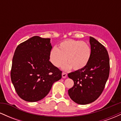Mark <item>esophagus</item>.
<instances>
[{
    "instance_id": "34e87169",
    "label": "esophagus",
    "mask_w": 121,
    "mask_h": 121,
    "mask_svg": "<svg viewBox=\"0 0 121 121\" xmlns=\"http://www.w3.org/2000/svg\"><path fill=\"white\" fill-rule=\"evenodd\" d=\"M66 77H67V74H66V73H65V72H62V78H65Z\"/></svg>"
}]
</instances>
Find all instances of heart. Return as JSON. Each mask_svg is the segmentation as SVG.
Listing matches in <instances>:
<instances>
[{
  "label": "heart",
  "instance_id": "b5f03b06",
  "mask_svg": "<svg viewBox=\"0 0 121 121\" xmlns=\"http://www.w3.org/2000/svg\"><path fill=\"white\" fill-rule=\"evenodd\" d=\"M91 50L85 41L66 39L60 43L57 49L54 48L49 53L51 62L57 68L61 67L66 61L65 69L73 68L77 70L86 66L91 59Z\"/></svg>",
  "mask_w": 121,
  "mask_h": 121
}]
</instances>
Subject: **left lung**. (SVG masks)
Segmentation results:
<instances>
[{
    "instance_id": "obj_1",
    "label": "left lung",
    "mask_w": 121,
    "mask_h": 121,
    "mask_svg": "<svg viewBox=\"0 0 121 121\" xmlns=\"http://www.w3.org/2000/svg\"><path fill=\"white\" fill-rule=\"evenodd\" d=\"M91 59L84 68L69 73L74 85L68 90L70 98L76 103L86 105L95 101L103 91L110 72L109 57L103 45L90 36Z\"/></svg>"
}]
</instances>
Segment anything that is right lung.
Returning a JSON list of instances; mask_svg holds the SVG:
<instances>
[{
    "instance_id": "obj_1",
    "label": "right lung",
    "mask_w": 121,
    "mask_h": 121,
    "mask_svg": "<svg viewBox=\"0 0 121 121\" xmlns=\"http://www.w3.org/2000/svg\"><path fill=\"white\" fill-rule=\"evenodd\" d=\"M51 39L35 36L22 43L15 50L11 78L19 97L36 102L49 93L62 72L49 61Z\"/></svg>"
}]
</instances>
